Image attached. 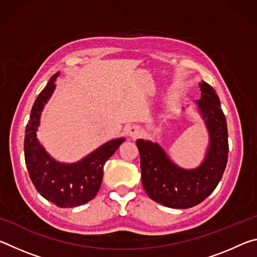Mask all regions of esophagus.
I'll list each match as a JSON object with an SVG mask.
<instances>
[{
    "mask_svg": "<svg viewBox=\"0 0 257 257\" xmlns=\"http://www.w3.org/2000/svg\"><path fill=\"white\" fill-rule=\"evenodd\" d=\"M127 132L132 138H137L139 136V134H141V129H139L137 125H133V127H130Z\"/></svg>",
    "mask_w": 257,
    "mask_h": 257,
    "instance_id": "obj_1",
    "label": "esophagus"
}]
</instances>
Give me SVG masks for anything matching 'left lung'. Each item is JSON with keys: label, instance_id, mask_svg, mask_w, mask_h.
I'll return each instance as SVG.
<instances>
[{"label": "left lung", "instance_id": "obj_1", "mask_svg": "<svg viewBox=\"0 0 257 257\" xmlns=\"http://www.w3.org/2000/svg\"><path fill=\"white\" fill-rule=\"evenodd\" d=\"M199 88L197 104L210 133V147L201 167L184 170L156 143L136 142L143 187L151 199L168 207L188 208L203 202L215 189L227 165L228 129L219 96L205 81L199 82Z\"/></svg>", "mask_w": 257, "mask_h": 257}]
</instances>
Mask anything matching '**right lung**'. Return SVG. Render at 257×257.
I'll return each instance as SVG.
<instances>
[{
    "label": "right lung",
    "instance_id": "add662e5",
    "mask_svg": "<svg viewBox=\"0 0 257 257\" xmlns=\"http://www.w3.org/2000/svg\"><path fill=\"white\" fill-rule=\"evenodd\" d=\"M58 73L35 101L25 135V161L35 188L43 197L59 207H75L92 201L102 184L103 167L122 144L114 139L99 147L80 162L63 164L50 158L37 141L36 130L41 112L55 88Z\"/></svg>",
    "mask_w": 257,
    "mask_h": 257
}]
</instances>
